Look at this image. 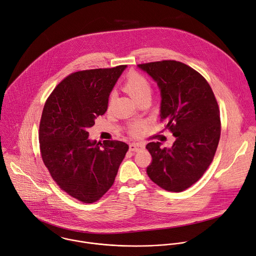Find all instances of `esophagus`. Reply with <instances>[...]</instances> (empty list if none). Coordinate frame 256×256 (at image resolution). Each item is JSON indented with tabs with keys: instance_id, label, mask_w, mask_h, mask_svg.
<instances>
[{
	"instance_id": "esophagus-1",
	"label": "esophagus",
	"mask_w": 256,
	"mask_h": 256,
	"mask_svg": "<svg viewBox=\"0 0 256 256\" xmlns=\"http://www.w3.org/2000/svg\"><path fill=\"white\" fill-rule=\"evenodd\" d=\"M142 149H144V144H142L132 142L130 144V151H132V152H138V151H140Z\"/></svg>"
}]
</instances>
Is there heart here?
Segmentation results:
<instances>
[{"instance_id": "obj_1", "label": "heart", "mask_w": 256, "mask_h": 256, "mask_svg": "<svg viewBox=\"0 0 256 256\" xmlns=\"http://www.w3.org/2000/svg\"><path fill=\"white\" fill-rule=\"evenodd\" d=\"M124 89L136 102L146 96H151V93H152V87L150 82L147 80V78L138 74L136 72H132L130 74H128V76L126 77L124 83ZM112 98H114V95L112 94L110 97H109V103H112ZM144 126V124L142 122H132L130 126V132L132 136H138L142 132Z\"/></svg>"}]
</instances>
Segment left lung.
<instances>
[{"mask_svg":"<svg viewBox=\"0 0 256 256\" xmlns=\"http://www.w3.org/2000/svg\"><path fill=\"white\" fill-rule=\"evenodd\" d=\"M157 82L161 91V122L176 138L171 148L149 142L150 179L161 188L180 192L204 175L216 154L221 136L220 110L208 81L198 72L177 60L138 64Z\"/></svg>","mask_w":256,"mask_h":256,"instance_id":"left-lung-1","label":"left lung"}]
</instances>
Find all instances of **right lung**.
Returning <instances> with one entry per match:
<instances>
[{"label":"right lung","mask_w":256,"mask_h":256,"mask_svg":"<svg viewBox=\"0 0 256 256\" xmlns=\"http://www.w3.org/2000/svg\"><path fill=\"white\" fill-rule=\"evenodd\" d=\"M126 66L72 72L48 96L40 124L42 161L62 190L85 204L100 200L114 184L128 144L88 138L103 116Z\"/></svg>","instance_id":"add662e5"}]
</instances>
